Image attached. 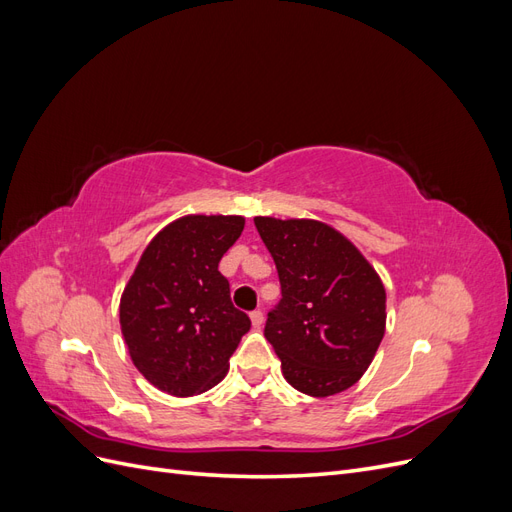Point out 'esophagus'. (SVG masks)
Instances as JSON below:
<instances>
[{
	"label": "esophagus",
	"mask_w": 512,
	"mask_h": 512,
	"mask_svg": "<svg viewBox=\"0 0 512 512\" xmlns=\"http://www.w3.org/2000/svg\"><path fill=\"white\" fill-rule=\"evenodd\" d=\"M250 318H252V324H254V327H260L262 320H265V316H262V309H254V312L250 314Z\"/></svg>",
	"instance_id": "34e87169"
}]
</instances>
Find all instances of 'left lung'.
I'll use <instances>...</instances> for the list:
<instances>
[{
    "label": "left lung",
    "mask_w": 512,
    "mask_h": 512,
    "mask_svg": "<svg viewBox=\"0 0 512 512\" xmlns=\"http://www.w3.org/2000/svg\"><path fill=\"white\" fill-rule=\"evenodd\" d=\"M280 275L265 337L294 389L329 397L359 380L382 342L386 292L337 230L314 220L254 218Z\"/></svg>",
    "instance_id": "obj_1"
}]
</instances>
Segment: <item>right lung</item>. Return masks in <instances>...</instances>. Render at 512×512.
I'll list each match as a JSON object with an SVG mask.
<instances>
[{"label": "right lung", "mask_w": 512, "mask_h": 512, "mask_svg": "<svg viewBox=\"0 0 512 512\" xmlns=\"http://www.w3.org/2000/svg\"><path fill=\"white\" fill-rule=\"evenodd\" d=\"M239 215H185L147 245L119 305L132 363L160 391L192 397L218 384L250 316L218 271L243 232Z\"/></svg>", "instance_id": "1"}]
</instances>
